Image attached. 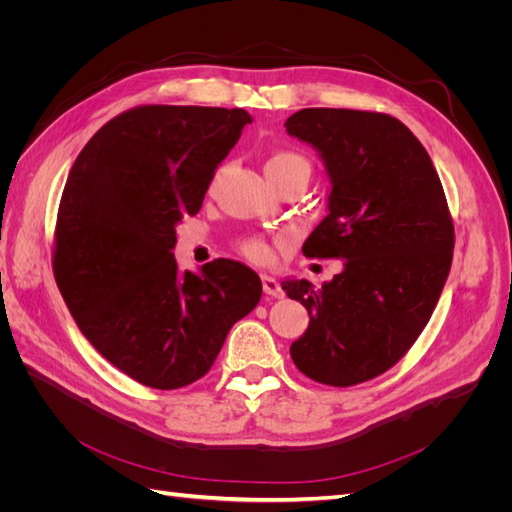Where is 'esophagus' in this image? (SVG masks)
Listing matches in <instances>:
<instances>
[{
	"instance_id": "esophagus-1",
	"label": "esophagus",
	"mask_w": 512,
	"mask_h": 512,
	"mask_svg": "<svg viewBox=\"0 0 512 512\" xmlns=\"http://www.w3.org/2000/svg\"><path fill=\"white\" fill-rule=\"evenodd\" d=\"M260 280H262V290H265V294H269V297H273V299H282L284 297V288H282L280 282L275 280L273 275L262 273Z\"/></svg>"
}]
</instances>
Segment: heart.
<instances>
[{
  "label": "heart",
  "instance_id": "heart-1",
  "mask_svg": "<svg viewBox=\"0 0 512 512\" xmlns=\"http://www.w3.org/2000/svg\"><path fill=\"white\" fill-rule=\"evenodd\" d=\"M267 175L269 179H275V177H282V175H288V173H305L309 175V162L301 156V153L297 151H290V149H277L273 151L269 160H267ZM241 252L254 260V262H267L271 260V247L265 239L260 237H247L239 243Z\"/></svg>",
  "mask_w": 512,
  "mask_h": 512
}]
</instances>
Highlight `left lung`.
I'll return each mask as SVG.
<instances>
[{"instance_id": "left-lung-1", "label": "left lung", "mask_w": 512, "mask_h": 512, "mask_svg": "<svg viewBox=\"0 0 512 512\" xmlns=\"http://www.w3.org/2000/svg\"><path fill=\"white\" fill-rule=\"evenodd\" d=\"M284 126L320 153L331 181L303 254L344 260L322 288L282 282L309 314L290 356L316 382L361 384L410 350L440 299L455 245L446 196L425 147L391 115L303 108Z\"/></svg>"}]
</instances>
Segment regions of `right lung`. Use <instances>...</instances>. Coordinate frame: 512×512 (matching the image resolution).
Masks as SVG:
<instances>
[{"mask_svg": "<svg viewBox=\"0 0 512 512\" xmlns=\"http://www.w3.org/2000/svg\"><path fill=\"white\" fill-rule=\"evenodd\" d=\"M252 117L243 108L136 106L91 136L61 194L53 273L106 361L151 389L203 378L260 277L218 258L179 271L177 224L203 207L215 168Z\"/></svg>", "mask_w": 512, "mask_h": 512, "instance_id": "obj_1", "label": "right lung"}]
</instances>
